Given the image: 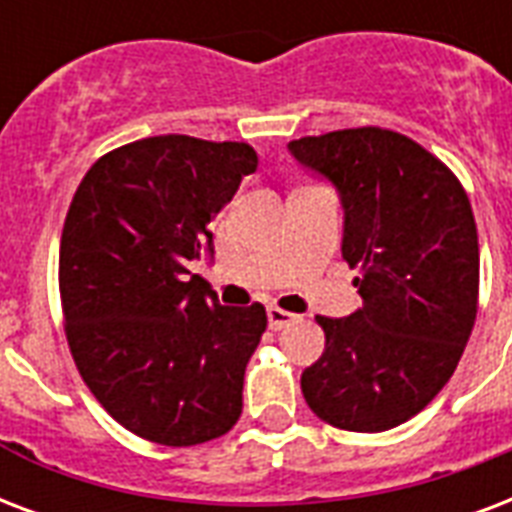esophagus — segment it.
Instances as JSON below:
<instances>
[{
    "label": "esophagus",
    "mask_w": 512,
    "mask_h": 512,
    "mask_svg": "<svg viewBox=\"0 0 512 512\" xmlns=\"http://www.w3.org/2000/svg\"><path fill=\"white\" fill-rule=\"evenodd\" d=\"M295 319H298V314H290V311H284V308H268V325H271V330H282V327L292 325Z\"/></svg>",
    "instance_id": "34e87169"
}]
</instances>
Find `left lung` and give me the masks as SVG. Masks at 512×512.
I'll list each match as a JSON object with an SVG mask.
<instances>
[{
	"mask_svg": "<svg viewBox=\"0 0 512 512\" xmlns=\"http://www.w3.org/2000/svg\"><path fill=\"white\" fill-rule=\"evenodd\" d=\"M335 187L343 260L360 268L362 308L317 317L325 351L300 389L319 419L349 432L403 424L454 376L478 314V230L459 179L386 128H346L287 144Z\"/></svg>",
	"mask_w": 512,
	"mask_h": 512,
	"instance_id": "left-lung-1",
	"label": "left lung"
}]
</instances>
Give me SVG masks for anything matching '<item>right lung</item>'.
<instances>
[{"mask_svg":"<svg viewBox=\"0 0 512 512\" xmlns=\"http://www.w3.org/2000/svg\"><path fill=\"white\" fill-rule=\"evenodd\" d=\"M257 169L244 142L166 134L107 152L66 212L58 287L74 365L104 411L161 446H198L241 416L268 317L220 306L190 273L212 220Z\"/></svg>","mask_w":512,"mask_h":512,"instance_id":"add662e5","label":"right lung"}]
</instances>
